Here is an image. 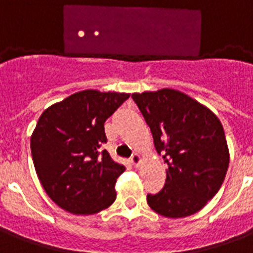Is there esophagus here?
Segmentation results:
<instances>
[{"instance_id": "1", "label": "esophagus", "mask_w": 253, "mask_h": 253, "mask_svg": "<svg viewBox=\"0 0 253 253\" xmlns=\"http://www.w3.org/2000/svg\"><path fill=\"white\" fill-rule=\"evenodd\" d=\"M130 161H131V164L134 165L135 168H138V167L141 165V161H142V160H141V156H139V154L135 153V154H132L131 159H130Z\"/></svg>"}]
</instances>
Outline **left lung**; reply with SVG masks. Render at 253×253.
<instances>
[{"label": "left lung", "instance_id": "left-lung-1", "mask_svg": "<svg viewBox=\"0 0 253 253\" xmlns=\"http://www.w3.org/2000/svg\"><path fill=\"white\" fill-rule=\"evenodd\" d=\"M131 97L150 127L157 153L168 164L164 188L149 194L148 205L167 218L195 214L217 194L228 170L221 122L207 107L175 89Z\"/></svg>", "mask_w": 253, "mask_h": 253}]
</instances>
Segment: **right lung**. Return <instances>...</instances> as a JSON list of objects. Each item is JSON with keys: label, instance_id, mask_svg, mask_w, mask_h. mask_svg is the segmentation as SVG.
I'll list each match as a JSON object with an SVG mask.
<instances>
[{"label": "right lung", "instance_id": "1", "mask_svg": "<svg viewBox=\"0 0 253 253\" xmlns=\"http://www.w3.org/2000/svg\"><path fill=\"white\" fill-rule=\"evenodd\" d=\"M128 93L86 89L50 105L39 118L31 152L46 194L72 214H96L116 198V179L125 167L101 149L104 122Z\"/></svg>", "mask_w": 253, "mask_h": 253}]
</instances>
